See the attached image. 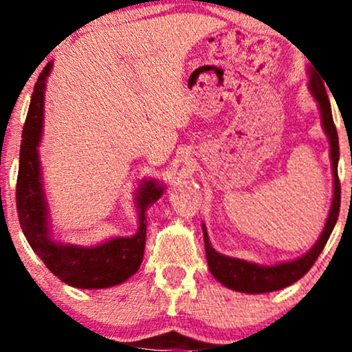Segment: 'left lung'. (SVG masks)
<instances>
[{
	"instance_id": "1",
	"label": "left lung",
	"mask_w": 352,
	"mask_h": 352,
	"mask_svg": "<svg viewBox=\"0 0 352 352\" xmlns=\"http://www.w3.org/2000/svg\"><path fill=\"white\" fill-rule=\"evenodd\" d=\"M309 91L316 99L319 112H321V122L324 129L326 137L329 140V151H331V167H333L334 177V192L333 201H331L329 215L326 220L322 233L319 235L318 241L314 243L313 248L308 253L302 254L301 258H296L293 261H286V263H278L273 266H263L258 263H250L246 260H238V258L225 256V254L215 252L212 245H210L207 228L204 225V240H205V253H207L208 268L213 276L217 278L221 285H225L230 289H235L240 293L250 294H260L278 292V289L286 288V286L296 283L300 278L305 276L309 272L311 266L318 260L319 253L324 248L326 241L329 240L331 232H333L334 225H336L339 217V207H341V184H339L338 177V160H339V140L338 131L334 125L333 114H331V102L326 94L324 82H322L321 76L316 71L309 69Z\"/></svg>"
}]
</instances>
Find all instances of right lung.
Returning a JSON list of instances; mask_svg holds the SVG:
<instances>
[{
  "label": "right lung",
  "mask_w": 352,
  "mask_h": 352,
  "mask_svg": "<svg viewBox=\"0 0 352 352\" xmlns=\"http://www.w3.org/2000/svg\"><path fill=\"white\" fill-rule=\"evenodd\" d=\"M51 69L52 63H47L39 74L23 129L16 182V208L19 223L33 252L60 281L80 289L109 288L129 280L139 270L144 258L147 232L145 212L162 197L165 188L157 180L140 182L139 190L135 192V205L139 212V230L135 235L109 238L104 243L94 246L54 241L38 152L43 135L44 89Z\"/></svg>",
  "instance_id": "1"
}]
</instances>
